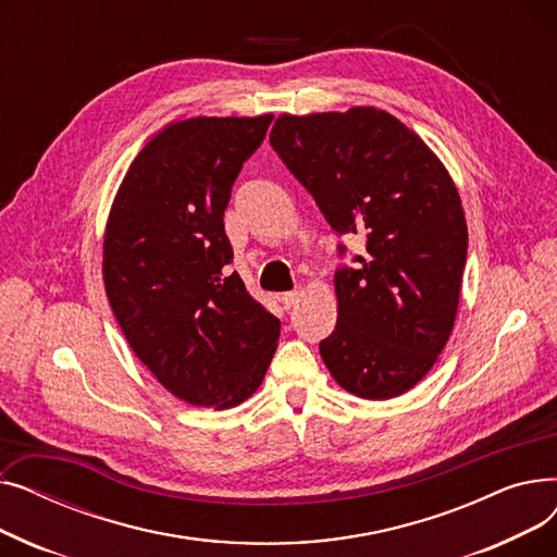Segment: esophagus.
<instances>
[{
    "mask_svg": "<svg viewBox=\"0 0 557 557\" xmlns=\"http://www.w3.org/2000/svg\"><path fill=\"white\" fill-rule=\"evenodd\" d=\"M298 298H300V294L298 290H286V294H282V298H280V302H282V307L288 311L290 307H294L296 302H298Z\"/></svg>",
    "mask_w": 557,
    "mask_h": 557,
    "instance_id": "1",
    "label": "esophagus"
}]
</instances>
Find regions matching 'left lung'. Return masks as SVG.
I'll return each mask as SVG.
<instances>
[{
    "instance_id": "1",
    "label": "left lung",
    "mask_w": 557,
    "mask_h": 557,
    "mask_svg": "<svg viewBox=\"0 0 557 557\" xmlns=\"http://www.w3.org/2000/svg\"><path fill=\"white\" fill-rule=\"evenodd\" d=\"M271 146L338 237L366 239V252L334 273L338 318L320 357L357 397L411 391L443 352L458 309L467 225L449 173L376 108L282 114Z\"/></svg>"
}]
</instances>
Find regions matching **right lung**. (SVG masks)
<instances>
[{
	"label": "right lung",
	"instance_id": "add662e5",
	"mask_svg": "<svg viewBox=\"0 0 557 557\" xmlns=\"http://www.w3.org/2000/svg\"><path fill=\"white\" fill-rule=\"evenodd\" d=\"M273 114L196 116L144 146L116 191L103 242L110 307L137 359L194 406L248 399L280 320L230 273L223 212Z\"/></svg>",
	"mask_w": 557,
	"mask_h": 557
}]
</instances>
